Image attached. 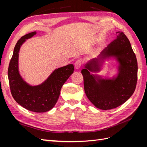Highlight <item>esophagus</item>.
I'll return each mask as SVG.
<instances>
[{"instance_id":"obj_1","label":"esophagus","mask_w":147,"mask_h":147,"mask_svg":"<svg viewBox=\"0 0 147 147\" xmlns=\"http://www.w3.org/2000/svg\"><path fill=\"white\" fill-rule=\"evenodd\" d=\"M82 65V61L80 59H78L75 63V67L76 69H80Z\"/></svg>"}]
</instances>
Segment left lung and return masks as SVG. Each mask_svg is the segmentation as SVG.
<instances>
[{
    "instance_id": "8db88e82",
    "label": "left lung",
    "mask_w": 147,
    "mask_h": 147,
    "mask_svg": "<svg viewBox=\"0 0 147 147\" xmlns=\"http://www.w3.org/2000/svg\"><path fill=\"white\" fill-rule=\"evenodd\" d=\"M117 35L100 54L103 57H116L119 64L117 78L101 79L91 74L90 71L99 70L96 59L91 61L82 70L87 97L96 107L102 110L113 109L124 104L134 93L137 84L138 67L135 53L126 35L120 31Z\"/></svg>"
}]
</instances>
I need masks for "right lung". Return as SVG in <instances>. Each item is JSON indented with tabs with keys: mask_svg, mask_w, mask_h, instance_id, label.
<instances>
[{
	"mask_svg": "<svg viewBox=\"0 0 147 147\" xmlns=\"http://www.w3.org/2000/svg\"><path fill=\"white\" fill-rule=\"evenodd\" d=\"M36 34H26L17 42L8 69L10 91L17 103L31 112H45L53 108L59 98L61 88L74 70L73 64L56 69L47 80L37 86H30L23 80L18 71L20 49L25 41Z\"/></svg>",
	"mask_w": 147,
	"mask_h": 147,
	"instance_id": "right-lung-1",
	"label": "right lung"
}]
</instances>
